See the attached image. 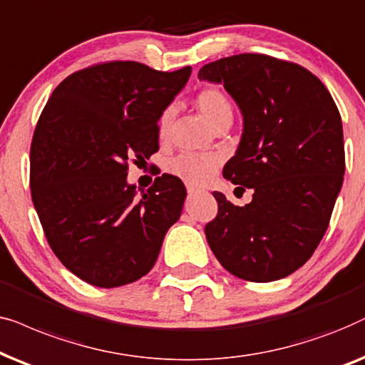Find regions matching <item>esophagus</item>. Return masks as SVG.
<instances>
[{"label": "esophagus", "instance_id": "1", "mask_svg": "<svg viewBox=\"0 0 365 365\" xmlns=\"http://www.w3.org/2000/svg\"><path fill=\"white\" fill-rule=\"evenodd\" d=\"M187 192H188V195H197V193H200L202 190H200V188H197V187L188 185V187H187Z\"/></svg>", "mask_w": 365, "mask_h": 365}]
</instances>
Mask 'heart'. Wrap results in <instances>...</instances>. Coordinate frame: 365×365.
Returning <instances> with one entry per match:
<instances>
[{"label":"heart","instance_id":"b5f03b06","mask_svg":"<svg viewBox=\"0 0 365 365\" xmlns=\"http://www.w3.org/2000/svg\"><path fill=\"white\" fill-rule=\"evenodd\" d=\"M195 105L200 115L205 118L213 130L223 123H232L233 106L225 91L218 86L208 85L198 91L195 96ZM175 118V106L168 105L158 116V137L167 138ZM220 158L217 155L205 153H180L167 162V172L175 177L182 178L190 185H203L215 175Z\"/></svg>","mask_w":365,"mask_h":365}]
</instances>
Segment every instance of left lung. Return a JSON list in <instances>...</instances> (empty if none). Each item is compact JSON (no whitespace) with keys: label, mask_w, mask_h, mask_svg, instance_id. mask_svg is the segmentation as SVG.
I'll return each instance as SVG.
<instances>
[{"label":"left lung","mask_w":365,"mask_h":365,"mask_svg":"<svg viewBox=\"0 0 365 365\" xmlns=\"http://www.w3.org/2000/svg\"><path fill=\"white\" fill-rule=\"evenodd\" d=\"M198 78L223 83L239 105L244 133L223 177L254 188L245 207L213 192L218 213L205 225L208 245L239 279H284L312 257L341 192L346 153L337 105L304 66L259 53L208 63Z\"/></svg>","instance_id":"8db88e82"}]
</instances>
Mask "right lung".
<instances>
[{"label":"right lung","instance_id":"right-lung-1","mask_svg":"<svg viewBox=\"0 0 365 365\" xmlns=\"http://www.w3.org/2000/svg\"><path fill=\"white\" fill-rule=\"evenodd\" d=\"M190 73L98 63L66 76L41 111L30 152L33 205L61 264L95 287L147 275L180 218L182 180L162 175L138 195L126 175L130 162L158 152V116Z\"/></svg>","mask_w":365,"mask_h":365}]
</instances>
